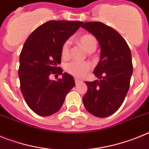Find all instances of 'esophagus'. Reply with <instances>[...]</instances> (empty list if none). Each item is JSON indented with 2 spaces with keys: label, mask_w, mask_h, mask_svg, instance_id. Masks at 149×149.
I'll use <instances>...</instances> for the list:
<instances>
[{
  "label": "esophagus",
  "mask_w": 149,
  "mask_h": 149,
  "mask_svg": "<svg viewBox=\"0 0 149 149\" xmlns=\"http://www.w3.org/2000/svg\"><path fill=\"white\" fill-rule=\"evenodd\" d=\"M74 81H75L76 85H77V84H80V83L81 82V80H79L78 78H75V79H74Z\"/></svg>",
  "instance_id": "34e87169"
}]
</instances>
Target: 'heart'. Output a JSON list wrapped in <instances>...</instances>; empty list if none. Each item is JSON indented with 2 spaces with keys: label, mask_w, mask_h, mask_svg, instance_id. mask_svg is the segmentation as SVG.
Wrapping results in <instances>:
<instances>
[{
  "label": "heart",
  "mask_w": 149,
  "mask_h": 149,
  "mask_svg": "<svg viewBox=\"0 0 149 149\" xmlns=\"http://www.w3.org/2000/svg\"><path fill=\"white\" fill-rule=\"evenodd\" d=\"M75 42L82 46L84 50L88 52V54L92 55L93 51H95L98 42L94 36L89 33H85L75 39ZM70 47L69 43L65 42L63 44L61 47V56L63 59H67L69 56ZM92 68V64L89 62H72L65 65V70L67 73L77 77H82L86 74Z\"/></svg>",
  "instance_id": "b5f03b06"
}]
</instances>
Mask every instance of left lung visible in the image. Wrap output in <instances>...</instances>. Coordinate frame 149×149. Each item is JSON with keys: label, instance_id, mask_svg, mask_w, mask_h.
Wrapping results in <instances>:
<instances>
[{"label": "left lung", "instance_id": "left-lung-1", "mask_svg": "<svg viewBox=\"0 0 149 149\" xmlns=\"http://www.w3.org/2000/svg\"><path fill=\"white\" fill-rule=\"evenodd\" d=\"M81 27L101 46L100 61L93 72L98 80L85 81L88 91L83 103L91 114L104 118L118 110L127 93L133 73L131 50L119 33L101 22H86Z\"/></svg>", "mask_w": 149, "mask_h": 149}]
</instances>
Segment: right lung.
<instances>
[{
	"label": "right lung",
	"instance_id": "right-lung-1",
	"mask_svg": "<svg viewBox=\"0 0 149 149\" xmlns=\"http://www.w3.org/2000/svg\"><path fill=\"white\" fill-rule=\"evenodd\" d=\"M82 22L48 21L38 27L24 44L19 57L18 76L22 93L34 113L42 116L55 113L63 106L67 93L75 85L73 77L63 74L61 47L81 27ZM62 74L57 81L51 74Z\"/></svg>",
	"mask_w": 149,
	"mask_h": 149
}]
</instances>
